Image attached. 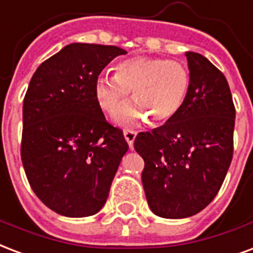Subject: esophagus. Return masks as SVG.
I'll list each match as a JSON object with an SVG mask.
<instances>
[{
	"label": "esophagus",
	"instance_id": "1",
	"mask_svg": "<svg viewBox=\"0 0 253 253\" xmlns=\"http://www.w3.org/2000/svg\"><path fill=\"white\" fill-rule=\"evenodd\" d=\"M136 134H137V132L133 130V129H125L124 130V137L130 148L133 147V141H134V138H136Z\"/></svg>",
	"mask_w": 253,
	"mask_h": 253
}]
</instances>
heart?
I'll list each match as a JSON object with an SVG mask.
<instances>
[{
  "label": "heart",
  "instance_id": "b5f03b06",
  "mask_svg": "<svg viewBox=\"0 0 253 253\" xmlns=\"http://www.w3.org/2000/svg\"><path fill=\"white\" fill-rule=\"evenodd\" d=\"M191 88V73L183 62L163 57L137 56L116 66V75L96 80L94 92L102 109L115 113L132 90L133 101L116 113L121 125H137L151 116L165 123L181 111Z\"/></svg>",
  "mask_w": 253,
  "mask_h": 253
}]
</instances>
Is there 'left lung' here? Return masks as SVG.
Here are the masks:
<instances>
[{
	"label": "left lung",
	"mask_w": 253,
	"mask_h": 253,
	"mask_svg": "<svg viewBox=\"0 0 253 253\" xmlns=\"http://www.w3.org/2000/svg\"><path fill=\"white\" fill-rule=\"evenodd\" d=\"M191 88L181 111L134 149L152 212L165 219L199 213L217 195L233 156L235 105L225 76L199 53H185Z\"/></svg>",
	"instance_id": "8db88e82"
}]
</instances>
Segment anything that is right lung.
Listing matches in <instances>:
<instances>
[{
	"label": "right lung",
	"mask_w": 253,
	"mask_h": 253,
	"mask_svg": "<svg viewBox=\"0 0 253 253\" xmlns=\"http://www.w3.org/2000/svg\"><path fill=\"white\" fill-rule=\"evenodd\" d=\"M124 49L70 43L37 68L22 108L21 160L36 196L62 216L86 217L105 204L124 133L106 121L96 80Z\"/></svg>",
	"instance_id": "add662e5"
}]
</instances>
